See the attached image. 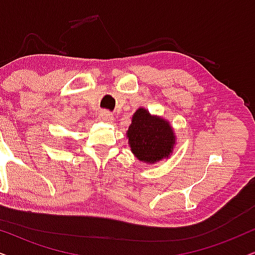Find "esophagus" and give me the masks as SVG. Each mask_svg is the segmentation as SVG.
Wrapping results in <instances>:
<instances>
[{
	"label": "esophagus",
	"mask_w": 255,
	"mask_h": 255,
	"mask_svg": "<svg viewBox=\"0 0 255 255\" xmlns=\"http://www.w3.org/2000/svg\"><path fill=\"white\" fill-rule=\"evenodd\" d=\"M99 118H100V120L105 121V122L113 121V115L109 112H107V111H102L101 113H100Z\"/></svg>",
	"instance_id": "34e87169"
}]
</instances>
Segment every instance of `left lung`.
Segmentation results:
<instances>
[{
	"label": "left lung",
	"instance_id": "1",
	"mask_svg": "<svg viewBox=\"0 0 255 255\" xmlns=\"http://www.w3.org/2000/svg\"><path fill=\"white\" fill-rule=\"evenodd\" d=\"M127 137L131 153L147 163H155L170 156L175 144V135L169 122L150 115L144 108L134 113Z\"/></svg>",
	"mask_w": 255,
	"mask_h": 255
}]
</instances>
